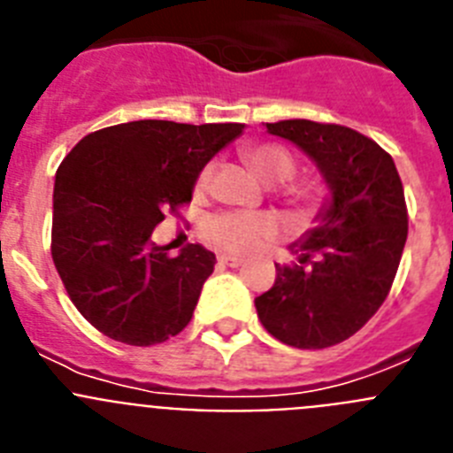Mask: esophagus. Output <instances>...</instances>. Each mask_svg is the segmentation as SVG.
<instances>
[{
    "label": "esophagus",
    "instance_id": "esophagus-1",
    "mask_svg": "<svg viewBox=\"0 0 453 453\" xmlns=\"http://www.w3.org/2000/svg\"><path fill=\"white\" fill-rule=\"evenodd\" d=\"M218 261H219V265H226V267H240V265H242V258H238V256H229V254H219Z\"/></svg>",
    "mask_w": 453,
    "mask_h": 453
}]
</instances>
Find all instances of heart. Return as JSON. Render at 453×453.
<instances>
[{
	"label": "heart",
	"mask_w": 453,
	"mask_h": 453,
	"mask_svg": "<svg viewBox=\"0 0 453 453\" xmlns=\"http://www.w3.org/2000/svg\"><path fill=\"white\" fill-rule=\"evenodd\" d=\"M242 156H245L247 165L251 167L256 177L263 183H270V186L290 181L297 172V163H295L290 151L283 150L281 145L265 142V145L250 147ZM211 172H213L211 165L199 172V190L206 188ZM286 195L292 203L306 202V192L299 190V188H288ZM202 234L208 242H213L219 250L234 251V254H250L276 234V222L270 215L263 213H219L203 222Z\"/></svg>",
	"instance_id": "1"
}]
</instances>
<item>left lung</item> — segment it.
Listing matches in <instances>:
<instances>
[{
  "label": "left lung",
  "instance_id": "left-lung-1",
  "mask_svg": "<svg viewBox=\"0 0 453 453\" xmlns=\"http://www.w3.org/2000/svg\"><path fill=\"white\" fill-rule=\"evenodd\" d=\"M267 134L313 158L331 199L290 245L299 265H276L274 286L256 297L258 319L283 345L334 347L365 326L395 281L408 235L402 179L392 156L349 127L281 119Z\"/></svg>",
  "mask_w": 453,
  "mask_h": 453
}]
</instances>
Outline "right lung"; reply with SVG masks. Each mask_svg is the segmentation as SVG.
<instances>
[{
	"instance_id": "1",
	"label": "right lung",
	"mask_w": 453,
	"mask_h": 453,
	"mask_svg": "<svg viewBox=\"0 0 453 453\" xmlns=\"http://www.w3.org/2000/svg\"><path fill=\"white\" fill-rule=\"evenodd\" d=\"M245 124L138 119L88 134L56 172L51 258L79 313L134 347L165 342L192 318L215 254L151 242L167 211L192 199L199 172Z\"/></svg>"
}]
</instances>
